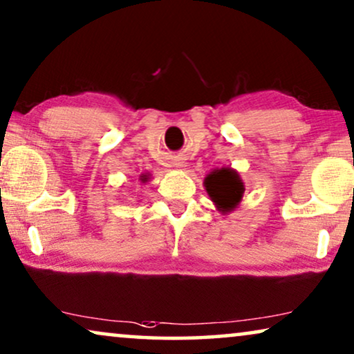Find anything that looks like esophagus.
Instances as JSON below:
<instances>
[{
  "label": "esophagus",
  "mask_w": 354,
  "mask_h": 354,
  "mask_svg": "<svg viewBox=\"0 0 354 354\" xmlns=\"http://www.w3.org/2000/svg\"><path fill=\"white\" fill-rule=\"evenodd\" d=\"M174 165H176L178 168H183V165H185V163H183V162H178V163H174Z\"/></svg>",
  "instance_id": "obj_1"
}]
</instances>
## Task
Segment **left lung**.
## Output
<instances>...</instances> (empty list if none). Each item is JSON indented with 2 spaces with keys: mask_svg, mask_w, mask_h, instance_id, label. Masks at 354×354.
<instances>
[{
  "mask_svg": "<svg viewBox=\"0 0 354 354\" xmlns=\"http://www.w3.org/2000/svg\"><path fill=\"white\" fill-rule=\"evenodd\" d=\"M204 187L216 210L221 214H230L236 209L241 204L246 189L239 173L230 167L212 169L205 176Z\"/></svg>",
  "mask_w": 354,
  "mask_h": 354,
  "instance_id": "8db88e82",
  "label": "left lung"
}]
</instances>
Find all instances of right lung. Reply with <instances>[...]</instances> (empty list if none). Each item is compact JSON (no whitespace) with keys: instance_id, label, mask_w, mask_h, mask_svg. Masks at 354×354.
I'll return each instance as SVG.
<instances>
[{"instance_id":"right-lung-1","label":"right lung","mask_w":354,"mask_h":354,"mask_svg":"<svg viewBox=\"0 0 354 354\" xmlns=\"http://www.w3.org/2000/svg\"><path fill=\"white\" fill-rule=\"evenodd\" d=\"M150 180V174L149 173H142V174H140V176H139V181L140 183H147Z\"/></svg>"}]
</instances>
